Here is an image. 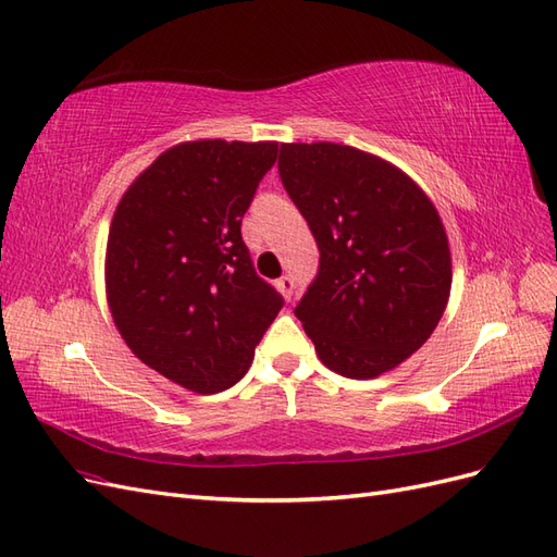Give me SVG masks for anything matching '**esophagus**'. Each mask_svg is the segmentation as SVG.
Here are the masks:
<instances>
[{"label": "esophagus", "instance_id": "esophagus-1", "mask_svg": "<svg viewBox=\"0 0 557 557\" xmlns=\"http://www.w3.org/2000/svg\"><path fill=\"white\" fill-rule=\"evenodd\" d=\"M275 287H277V292L284 296V298H292V294H294V280L292 277H280L277 282H275Z\"/></svg>", "mask_w": 557, "mask_h": 557}]
</instances>
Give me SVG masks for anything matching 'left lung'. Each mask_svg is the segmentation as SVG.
<instances>
[{
	"instance_id": "obj_1",
	"label": "left lung",
	"mask_w": 557,
	"mask_h": 557,
	"mask_svg": "<svg viewBox=\"0 0 557 557\" xmlns=\"http://www.w3.org/2000/svg\"><path fill=\"white\" fill-rule=\"evenodd\" d=\"M277 170L320 247L294 314L326 369L369 380L404 363L446 312L448 235L404 170L336 141L282 145Z\"/></svg>"
}]
</instances>
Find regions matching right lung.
<instances>
[{
	"mask_svg": "<svg viewBox=\"0 0 557 557\" xmlns=\"http://www.w3.org/2000/svg\"><path fill=\"white\" fill-rule=\"evenodd\" d=\"M277 141H182L139 172L114 212L107 304L149 369L196 394L233 387L282 308L243 243Z\"/></svg>",
	"mask_w": 557,
	"mask_h": 557,
	"instance_id": "right-lung-1",
	"label": "right lung"
}]
</instances>
